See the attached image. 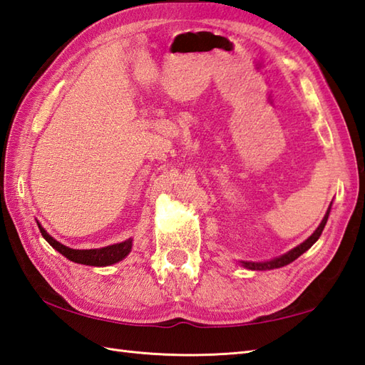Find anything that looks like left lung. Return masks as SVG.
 <instances>
[{"label": "left lung", "instance_id": "left-lung-1", "mask_svg": "<svg viewBox=\"0 0 365 365\" xmlns=\"http://www.w3.org/2000/svg\"><path fill=\"white\" fill-rule=\"evenodd\" d=\"M328 216H329V208H328L327 215H324L323 221L320 222V226L317 227V230L314 232V234H312L311 237H309V238L306 240V242H302L299 246L293 247L292 251H289L287 254L281 255V257H277V259L271 260V262H263V263L243 262V265H245L246 268H250V269H274V268H281V267L289 265V263H292L293 260H297L301 254H304V252L309 250V247H311V246L317 242V240L320 238L322 232H323V229H324V224H327V221H328Z\"/></svg>", "mask_w": 365, "mask_h": 365}]
</instances>
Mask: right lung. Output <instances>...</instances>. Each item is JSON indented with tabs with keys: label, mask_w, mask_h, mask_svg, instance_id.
<instances>
[{
	"label": "right lung",
	"mask_w": 365,
	"mask_h": 365,
	"mask_svg": "<svg viewBox=\"0 0 365 365\" xmlns=\"http://www.w3.org/2000/svg\"><path fill=\"white\" fill-rule=\"evenodd\" d=\"M38 230H41L42 237L53 246L54 250L61 252L75 263H81V265H89V267H108L113 265V263H118L122 259H125L128 252L131 251V240H125V242L111 245L106 247H100V250H72V247H67L56 242L51 235L46 234V230L38 224Z\"/></svg>",
	"instance_id": "1"
}]
</instances>
